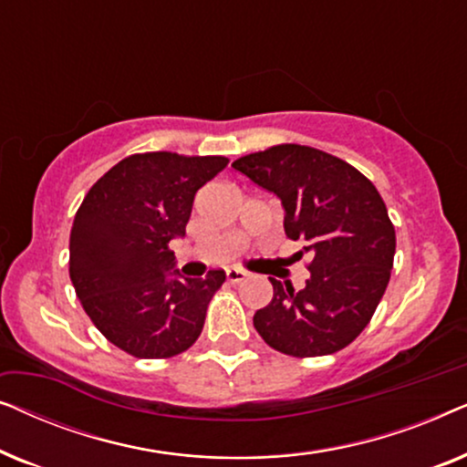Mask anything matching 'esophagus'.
Listing matches in <instances>:
<instances>
[{"label":"esophagus","mask_w":467,"mask_h":467,"mask_svg":"<svg viewBox=\"0 0 467 467\" xmlns=\"http://www.w3.org/2000/svg\"><path fill=\"white\" fill-rule=\"evenodd\" d=\"M248 274L244 270H238V267H227V280L232 285H240L242 280H246Z\"/></svg>","instance_id":"esophagus-1"}]
</instances>
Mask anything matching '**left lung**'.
<instances>
[{
  "label": "left lung",
  "instance_id": "8db88e82",
  "mask_svg": "<svg viewBox=\"0 0 467 467\" xmlns=\"http://www.w3.org/2000/svg\"><path fill=\"white\" fill-rule=\"evenodd\" d=\"M234 170L285 208L286 238L310 254L302 291L270 278L272 302L254 312L265 344L291 357H321L366 329L391 278L395 227L372 182L329 152L278 144L235 159Z\"/></svg>",
  "mask_w": 467,
  "mask_h": 467
}]
</instances>
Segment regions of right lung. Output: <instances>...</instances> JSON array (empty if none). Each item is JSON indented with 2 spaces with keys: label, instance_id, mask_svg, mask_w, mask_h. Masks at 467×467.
<instances>
[{
  "label": "right lung",
  "instance_id": "right-lung-1",
  "mask_svg": "<svg viewBox=\"0 0 467 467\" xmlns=\"http://www.w3.org/2000/svg\"><path fill=\"white\" fill-rule=\"evenodd\" d=\"M227 157L140 152L88 189L69 234V278L108 342L138 359H168L200 337L225 272L182 278L170 242L182 238L197 189Z\"/></svg>",
  "mask_w": 467,
  "mask_h": 467
}]
</instances>
